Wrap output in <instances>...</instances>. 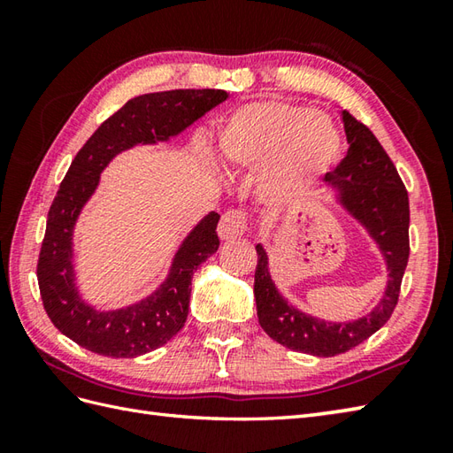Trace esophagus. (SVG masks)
<instances>
[{
	"label": "esophagus",
	"instance_id": "obj_1",
	"mask_svg": "<svg viewBox=\"0 0 453 453\" xmlns=\"http://www.w3.org/2000/svg\"><path fill=\"white\" fill-rule=\"evenodd\" d=\"M247 232V216L242 210H227L219 219L218 234L227 242V239H237Z\"/></svg>",
	"mask_w": 453,
	"mask_h": 453
}]
</instances>
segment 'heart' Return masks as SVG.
Wrapping results in <instances>:
<instances>
[{
    "label": "heart",
    "instance_id": "1",
    "mask_svg": "<svg viewBox=\"0 0 453 453\" xmlns=\"http://www.w3.org/2000/svg\"><path fill=\"white\" fill-rule=\"evenodd\" d=\"M219 157L229 167L265 169L263 187L284 196L329 169L341 138L331 120L313 109L284 101H255L237 109L219 132Z\"/></svg>",
    "mask_w": 453,
    "mask_h": 453
}]
</instances>
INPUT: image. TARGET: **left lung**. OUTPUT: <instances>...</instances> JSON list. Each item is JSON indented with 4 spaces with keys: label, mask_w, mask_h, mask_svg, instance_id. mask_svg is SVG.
Instances as JSON below:
<instances>
[{
    "label": "left lung",
    "mask_w": 453,
    "mask_h": 453,
    "mask_svg": "<svg viewBox=\"0 0 453 453\" xmlns=\"http://www.w3.org/2000/svg\"><path fill=\"white\" fill-rule=\"evenodd\" d=\"M342 122L350 148L334 171L326 173L325 180L339 190L342 206L368 229L386 257L389 280L378 307L350 323H326L296 310L276 290L265 249L257 245L255 300L258 323L273 341L286 349L313 356L349 352L380 331L399 302L401 280L409 261L407 188L372 130L346 111H342Z\"/></svg>",
    "instance_id": "1"
}]
</instances>
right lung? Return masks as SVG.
<instances>
[{
  "label": "right lung",
  "mask_w": 453,
  "mask_h": 453,
  "mask_svg": "<svg viewBox=\"0 0 453 453\" xmlns=\"http://www.w3.org/2000/svg\"><path fill=\"white\" fill-rule=\"evenodd\" d=\"M226 99L227 93L221 89L140 95L104 120L78 151L48 210L36 265L44 310L67 339L95 354L134 358L159 349L182 329L188 315L192 274L219 247L216 234L219 214L210 211L192 229L157 292L117 311H97L80 297L72 263L73 226L97 188L101 171L117 153L136 143H156L175 136Z\"/></svg>",
  "instance_id": "1"
}]
</instances>
